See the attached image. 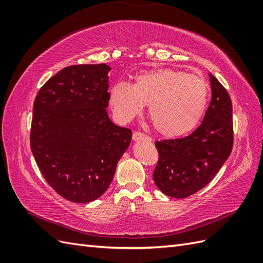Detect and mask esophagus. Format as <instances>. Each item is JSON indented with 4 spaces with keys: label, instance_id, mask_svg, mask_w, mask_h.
I'll list each match as a JSON object with an SVG mask.
<instances>
[{
    "label": "esophagus",
    "instance_id": "1",
    "mask_svg": "<svg viewBox=\"0 0 263 263\" xmlns=\"http://www.w3.org/2000/svg\"><path fill=\"white\" fill-rule=\"evenodd\" d=\"M133 139H134L135 141H138V140H148V141H150V140H151L150 137L147 136L146 134L140 133V132H135V133L133 134Z\"/></svg>",
    "mask_w": 263,
    "mask_h": 263
}]
</instances>
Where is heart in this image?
I'll use <instances>...</instances> for the list:
<instances>
[{
    "label": "heart",
    "mask_w": 263,
    "mask_h": 263,
    "mask_svg": "<svg viewBox=\"0 0 263 263\" xmlns=\"http://www.w3.org/2000/svg\"><path fill=\"white\" fill-rule=\"evenodd\" d=\"M209 94V83L202 76L161 68L137 73L132 84L115 83L110 87L109 103L122 122L130 121L149 104L156 130L174 137L192 130L201 121Z\"/></svg>",
    "instance_id": "b5f03b06"
}]
</instances>
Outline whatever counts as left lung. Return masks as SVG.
<instances>
[{"label": "left lung", "mask_w": 263, "mask_h": 263, "mask_svg": "<svg viewBox=\"0 0 263 263\" xmlns=\"http://www.w3.org/2000/svg\"><path fill=\"white\" fill-rule=\"evenodd\" d=\"M210 80L212 99L202 124L186 137L155 142L159 159L154 181L174 198L187 197L208 185L232 153V100L212 73Z\"/></svg>", "instance_id": "obj_1"}]
</instances>
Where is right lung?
<instances>
[{"label":"right lung","instance_id":"add662e5","mask_svg":"<svg viewBox=\"0 0 263 263\" xmlns=\"http://www.w3.org/2000/svg\"><path fill=\"white\" fill-rule=\"evenodd\" d=\"M105 63L69 66L37 93L30 149L47 183L73 203L99 198L112 182L132 130L110 121Z\"/></svg>","mask_w":263,"mask_h":263}]
</instances>
